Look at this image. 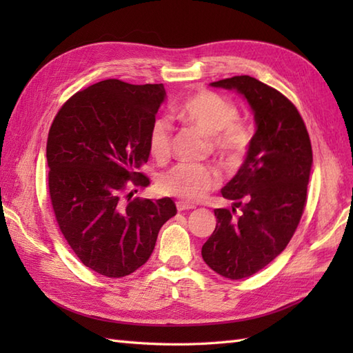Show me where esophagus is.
Wrapping results in <instances>:
<instances>
[{
  "label": "esophagus",
  "instance_id": "obj_1",
  "mask_svg": "<svg viewBox=\"0 0 353 353\" xmlns=\"http://www.w3.org/2000/svg\"><path fill=\"white\" fill-rule=\"evenodd\" d=\"M176 208H177V211L181 212V211H190V209H194V205H190V203H185V201H176Z\"/></svg>",
  "mask_w": 353,
  "mask_h": 353
}]
</instances>
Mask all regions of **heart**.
Here are the masks:
<instances>
[{
    "instance_id": "obj_1",
    "label": "heart",
    "mask_w": 353,
    "mask_h": 353,
    "mask_svg": "<svg viewBox=\"0 0 353 353\" xmlns=\"http://www.w3.org/2000/svg\"><path fill=\"white\" fill-rule=\"evenodd\" d=\"M179 121L209 137L214 153L228 165H238L252 144L250 127L238 119V109L232 101L211 91H199L185 99L174 109ZM148 150L157 161H165L171 152V124L157 118L148 133ZM220 174L211 165L177 163L157 179L162 194L197 201L214 190Z\"/></svg>"
}]
</instances>
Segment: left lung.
<instances>
[{
    "mask_svg": "<svg viewBox=\"0 0 353 353\" xmlns=\"http://www.w3.org/2000/svg\"><path fill=\"white\" fill-rule=\"evenodd\" d=\"M211 86L241 94L256 124L243 165L221 190L234 206L215 209V230L201 247L215 273L243 279L279 256L294 235L306 203L312 148L299 110L274 88L250 76Z\"/></svg>",
    "mask_w": 353,
    "mask_h": 353,
    "instance_id": "left-lung-1",
    "label": "left lung"
}]
</instances>
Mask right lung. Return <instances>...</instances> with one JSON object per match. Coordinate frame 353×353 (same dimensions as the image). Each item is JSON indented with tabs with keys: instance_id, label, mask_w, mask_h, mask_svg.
Returning a JSON list of instances; mask_svg holds the SVG:
<instances>
[{
	"instance_id": "right-lung-1",
	"label": "right lung",
	"mask_w": 353,
	"mask_h": 353,
	"mask_svg": "<svg viewBox=\"0 0 353 353\" xmlns=\"http://www.w3.org/2000/svg\"><path fill=\"white\" fill-rule=\"evenodd\" d=\"M167 92L159 85L109 79L74 94L47 141L48 190L59 228L86 267L124 277L148 261L177 209L170 197L133 199L150 185L148 133Z\"/></svg>"
}]
</instances>
